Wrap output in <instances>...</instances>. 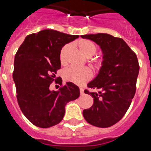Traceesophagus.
Wrapping results in <instances>:
<instances>
[{
    "mask_svg": "<svg viewBox=\"0 0 151 151\" xmlns=\"http://www.w3.org/2000/svg\"><path fill=\"white\" fill-rule=\"evenodd\" d=\"M80 92H81V95H83L84 94V89L83 88H80Z\"/></svg>",
    "mask_w": 151,
    "mask_h": 151,
    "instance_id": "obj_1",
    "label": "esophagus"
}]
</instances>
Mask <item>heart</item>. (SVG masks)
Segmentation results:
<instances>
[{"label": "heart", "instance_id": "heart-1", "mask_svg": "<svg viewBox=\"0 0 151 151\" xmlns=\"http://www.w3.org/2000/svg\"><path fill=\"white\" fill-rule=\"evenodd\" d=\"M81 52L86 57H91L96 52L97 47L92 42L88 40H81L78 42ZM70 50V45H65L60 50V60L62 63H66L67 56ZM95 65L98 68L101 66V61L97 60ZM63 77L65 81L72 82L76 84H83L91 78L92 73L88 68H78L71 67L67 68L63 71Z\"/></svg>", "mask_w": 151, "mask_h": 151}]
</instances>
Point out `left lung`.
Returning <instances> with one entry per match:
<instances>
[{
  "instance_id": "obj_1",
  "label": "left lung",
  "mask_w": 151,
  "mask_h": 151,
  "mask_svg": "<svg viewBox=\"0 0 151 151\" xmlns=\"http://www.w3.org/2000/svg\"><path fill=\"white\" fill-rule=\"evenodd\" d=\"M101 48L103 60L98 75L88 84L96 92L84 91L94 98L92 106L83 111L88 123L107 128L118 122L128 110L136 92L139 66L137 55L121 38L109 34L82 35Z\"/></svg>"
}]
</instances>
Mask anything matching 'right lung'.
Listing matches in <instances>:
<instances>
[{
	"label": "right lung",
	"mask_w": 151,
	"mask_h": 151,
	"mask_svg": "<svg viewBox=\"0 0 151 151\" xmlns=\"http://www.w3.org/2000/svg\"><path fill=\"white\" fill-rule=\"evenodd\" d=\"M78 37L45 29L27 35L16 52L13 80L18 103L24 116L36 127L49 128L58 124L64 116L65 105L79 97V88L72 82H67L58 91L50 90L61 67V49Z\"/></svg>",
	"instance_id": "1"
}]
</instances>
